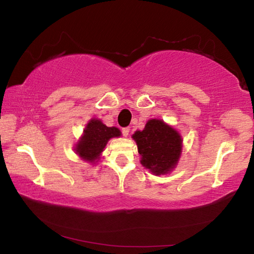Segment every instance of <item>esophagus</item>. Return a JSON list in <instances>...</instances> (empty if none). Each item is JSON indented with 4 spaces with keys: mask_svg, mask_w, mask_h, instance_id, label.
Instances as JSON below:
<instances>
[{
    "mask_svg": "<svg viewBox=\"0 0 254 254\" xmlns=\"http://www.w3.org/2000/svg\"><path fill=\"white\" fill-rule=\"evenodd\" d=\"M128 133H130V127H123V128H122V134H123V136H127Z\"/></svg>",
    "mask_w": 254,
    "mask_h": 254,
    "instance_id": "obj_1",
    "label": "esophagus"
}]
</instances>
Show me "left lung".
I'll return each mask as SVG.
<instances>
[{
	"label": "left lung",
	"instance_id": "8db88e82",
	"mask_svg": "<svg viewBox=\"0 0 254 254\" xmlns=\"http://www.w3.org/2000/svg\"><path fill=\"white\" fill-rule=\"evenodd\" d=\"M141 156V165L154 175L170 173L182 154L179 133L161 120H149L142 131L132 135Z\"/></svg>",
	"mask_w": 254,
	"mask_h": 254
}]
</instances>
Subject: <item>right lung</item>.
Returning <instances> with one entry per match:
<instances>
[{
	"label": "right lung",
	"instance_id": "1",
	"mask_svg": "<svg viewBox=\"0 0 254 254\" xmlns=\"http://www.w3.org/2000/svg\"><path fill=\"white\" fill-rule=\"evenodd\" d=\"M120 135L121 131L118 127H109L103 124L101 120L92 119L86 126L84 134L81 135L78 143L76 144L75 151L86 161L97 162L111 137Z\"/></svg>",
	"mask_w": 254,
	"mask_h": 254
}]
</instances>
